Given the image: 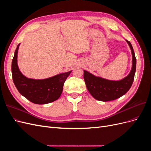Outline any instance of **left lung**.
Instances as JSON below:
<instances>
[{"label":"left lung","instance_id":"8db88e82","mask_svg":"<svg viewBox=\"0 0 151 151\" xmlns=\"http://www.w3.org/2000/svg\"><path fill=\"white\" fill-rule=\"evenodd\" d=\"M131 49L132 67L129 74L120 81H111L96 77L89 72L84 70V79L89 93L96 99L108 101L119 98L130 89L134 82L136 70V58L133 47L126 40Z\"/></svg>","mask_w":151,"mask_h":151}]
</instances>
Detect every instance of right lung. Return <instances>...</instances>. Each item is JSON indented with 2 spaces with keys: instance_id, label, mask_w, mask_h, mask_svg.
<instances>
[{
  "instance_id": "add662e5",
  "label": "right lung",
  "mask_w": 151,
  "mask_h": 151,
  "mask_svg": "<svg viewBox=\"0 0 151 151\" xmlns=\"http://www.w3.org/2000/svg\"><path fill=\"white\" fill-rule=\"evenodd\" d=\"M19 44L12 61V79L19 93L35 104H44L52 103L60 98L63 86L72 70L62 73L48 79H29L22 74L17 63Z\"/></svg>"
}]
</instances>
